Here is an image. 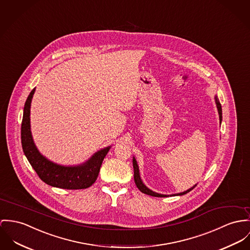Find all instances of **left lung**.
Masks as SVG:
<instances>
[{"instance_id":"left-lung-1","label":"left lung","mask_w":250,"mask_h":250,"mask_svg":"<svg viewBox=\"0 0 250 250\" xmlns=\"http://www.w3.org/2000/svg\"><path fill=\"white\" fill-rule=\"evenodd\" d=\"M215 99V103H216V106H217V109H218V113H219V119H220V124L222 123V120H223V117H222V105L219 102V99L217 98V96L214 97ZM133 168H134V181L137 188H139V190L141 192L145 193V194H147V195H150V196H154V197H167V196H182V195H185L187 193L191 191L193 188L197 186H193L192 188H190L189 189L184 191V192L176 193V194H171V195H166V194H160V193L155 192L152 191L151 189H149L142 181L141 179V176H140V170H139V166H138V163L135 159V157H133Z\"/></svg>"}]
</instances>
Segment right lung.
I'll return each instance as SVG.
<instances>
[{
  "label": "right lung",
  "instance_id": "1",
  "mask_svg": "<svg viewBox=\"0 0 250 250\" xmlns=\"http://www.w3.org/2000/svg\"><path fill=\"white\" fill-rule=\"evenodd\" d=\"M35 88L29 93L23 107L21 139L23 153L40 179L48 186L63 189H83L92 186L98 178L102 163L111 146L93 154L77 166L56 164L41 153L34 143L30 128V106Z\"/></svg>",
  "mask_w": 250,
  "mask_h": 250
}]
</instances>
